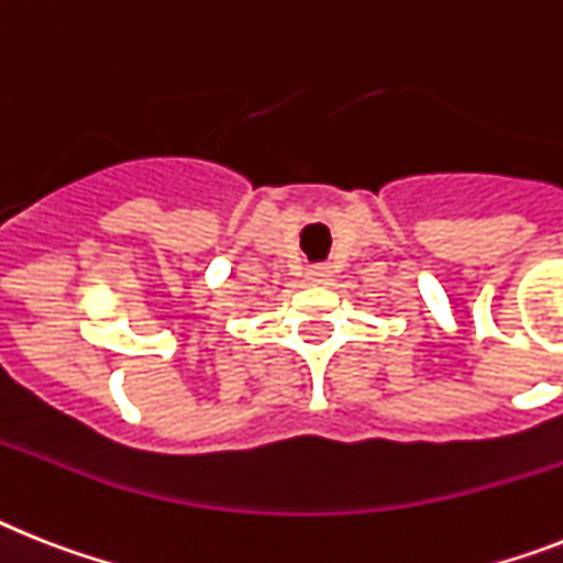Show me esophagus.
<instances>
[{
	"label": "esophagus",
	"instance_id": "esophagus-1",
	"mask_svg": "<svg viewBox=\"0 0 563 563\" xmlns=\"http://www.w3.org/2000/svg\"><path fill=\"white\" fill-rule=\"evenodd\" d=\"M306 274H309L311 283H325L329 277H332V268H329V266H311Z\"/></svg>",
	"mask_w": 563,
	"mask_h": 563
}]
</instances>
